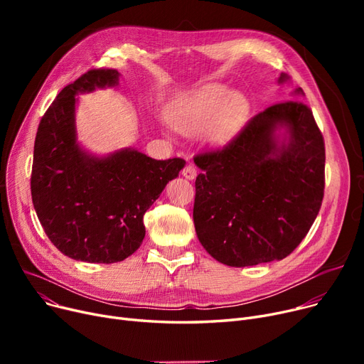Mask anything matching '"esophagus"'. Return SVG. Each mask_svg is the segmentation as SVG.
Returning a JSON list of instances; mask_svg holds the SVG:
<instances>
[{
	"instance_id": "obj_1",
	"label": "esophagus",
	"mask_w": 364,
	"mask_h": 364,
	"mask_svg": "<svg viewBox=\"0 0 364 364\" xmlns=\"http://www.w3.org/2000/svg\"><path fill=\"white\" fill-rule=\"evenodd\" d=\"M181 174H183V177L187 178V180H195L196 176H198V171H196V168H195L192 164H188V165H186V166L183 168Z\"/></svg>"
}]
</instances>
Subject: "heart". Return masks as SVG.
I'll return each instance as SVG.
<instances>
[{
    "label": "heart",
    "mask_w": 364,
    "mask_h": 364,
    "mask_svg": "<svg viewBox=\"0 0 364 364\" xmlns=\"http://www.w3.org/2000/svg\"><path fill=\"white\" fill-rule=\"evenodd\" d=\"M250 103L240 92L221 84H206L177 95L168 105L171 124L186 134H198L209 127L208 137L214 144H224L245 121Z\"/></svg>",
    "instance_id": "obj_1"
}]
</instances>
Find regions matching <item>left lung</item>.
I'll use <instances>...</instances> for the list:
<instances>
[{
  "mask_svg": "<svg viewBox=\"0 0 364 364\" xmlns=\"http://www.w3.org/2000/svg\"><path fill=\"white\" fill-rule=\"evenodd\" d=\"M286 81L282 73L277 82ZM324 159L313 112L299 100L267 107L227 146L196 155L193 221L206 252L230 267L288 257L320 211Z\"/></svg>",
  "mask_w": 364,
  "mask_h": 364,
  "instance_id": "1",
  "label": "left lung"
}]
</instances>
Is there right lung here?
<instances>
[{
	"instance_id": "1",
	"label": "right lung",
	"mask_w": 364,
	"mask_h": 364,
	"mask_svg": "<svg viewBox=\"0 0 364 364\" xmlns=\"http://www.w3.org/2000/svg\"><path fill=\"white\" fill-rule=\"evenodd\" d=\"M119 76L117 69L88 70L59 92L36 131L33 208L51 243L76 261L112 264L136 252L146 235L144 213L186 165L131 147L95 156L80 146L76 95L117 87Z\"/></svg>"
}]
</instances>
